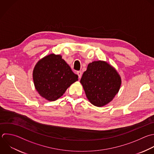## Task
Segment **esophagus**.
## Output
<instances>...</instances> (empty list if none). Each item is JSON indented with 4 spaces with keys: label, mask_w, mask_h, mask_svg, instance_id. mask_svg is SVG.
Wrapping results in <instances>:
<instances>
[{
    "label": "esophagus",
    "mask_w": 154,
    "mask_h": 154,
    "mask_svg": "<svg viewBox=\"0 0 154 154\" xmlns=\"http://www.w3.org/2000/svg\"><path fill=\"white\" fill-rule=\"evenodd\" d=\"M77 75H78V77L80 79L81 78V76H82V72L81 71H78L77 72Z\"/></svg>",
    "instance_id": "1"
}]
</instances>
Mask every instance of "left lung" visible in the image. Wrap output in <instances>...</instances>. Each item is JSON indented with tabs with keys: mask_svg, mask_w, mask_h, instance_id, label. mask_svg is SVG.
<instances>
[{
	"mask_svg": "<svg viewBox=\"0 0 154 154\" xmlns=\"http://www.w3.org/2000/svg\"><path fill=\"white\" fill-rule=\"evenodd\" d=\"M80 82L90 103L101 107L113 99L119 91L122 81L112 66L106 61H96L88 64Z\"/></svg>",
	"mask_w": 154,
	"mask_h": 154,
	"instance_id": "1",
	"label": "left lung"
}]
</instances>
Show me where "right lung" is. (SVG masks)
<instances>
[{
    "instance_id": "add662e5",
    "label": "right lung",
    "mask_w": 154,
    "mask_h": 154,
    "mask_svg": "<svg viewBox=\"0 0 154 154\" xmlns=\"http://www.w3.org/2000/svg\"><path fill=\"white\" fill-rule=\"evenodd\" d=\"M33 80L39 94L49 101L61 97L78 80L61 55L51 54L39 60L33 70Z\"/></svg>"
}]
</instances>
